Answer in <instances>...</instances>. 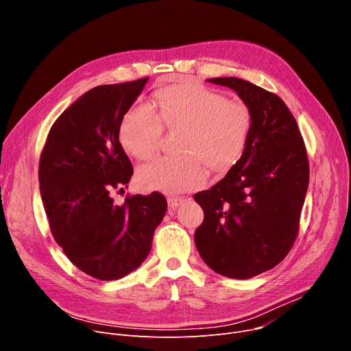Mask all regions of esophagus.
<instances>
[{
    "mask_svg": "<svg viewBox=\"0 0 351 351\" xmlns=\"http://www.w3.org/2000/svg\"><path fill=\"white\" fill-rule=\"evenodd\" d=\"M184 199H186L184 197H168V206L171 208H176L184 202Z\"/></svg>",
    "mask_w": 351,
    "mask_h": 351,
    "instance_id": "esophagus-1",
    "label": "esophagus"
}]
</instances>
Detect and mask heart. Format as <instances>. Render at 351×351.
<instances>
[{"label":"heart","instance_id":"obj_1","mask_svg":"<svg viewBox=\"0 0 351 351\" xmlns=\"http://www.w3.org/2000/svg\"><path fill=\"white\" fill-rule=\"evenodd\" d=\"M157 103V112L147 104L132 106L119 125L121 144L137 160L158 152L164 126L182 129V154L160 157L140 168L143 187L165 193L194 190L207 182L208 165L225 172L243 156L253 114L241 99L186 80L160 90Z\"/></svg>","mask_w":351,"mask_h":351}]
</instances>
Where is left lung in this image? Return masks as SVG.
<instances>
[{
	"instance_id": "left-lung-1",
	"label": "left lung",
	"mask_w": 351,
	"mask_h": 351,
	"mask_svg": "<svg viewBox=\"0 0 351 351\" xmlns=\"http://www.w3.org/2000/svg\"><path fill=\"white\" fill-rule=\"evenodd\" d=\"M234 90L253 114L241 158L210 190L194 194L204 211L194 241L219 275L248 279L291 250L310 179L304 140L283 99L237 77L208 79Z\"/></svg>"
}]
</instances>
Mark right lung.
Instances as JSON below:
<instances>
[{
    "instance_id": "obj_1",
    "label": "right lung",
    "mask_w": 351,
    "mask_h": 351,
    "mask_svg": "<svg viewBox=\"0 0 351 351\" xmlns=\"http://www.w3.org/2000/svg\"><path fill=\"white\" fill-rule=\"evenodd\" d=\"M148 77L97 86L53 123L38 162L49 229L69 261L99 280L126 276L147 258L167 213V198L126 195L133 167L119 141V125Z\"/></svg>"
}]
</instances>
